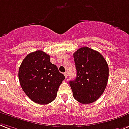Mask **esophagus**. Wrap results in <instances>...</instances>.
I'll return each mask as SVG.
<instances>
[{
  "label": "esophagus",
  "instance_id": "esophagus-1",
  "mask_svg": "<svg viewBox=\"0 0 129 129\" xmlns=\"http://www.w3.org/2000/svg\"><path fill=\"white\" fill-rule=\"evenodd\" d=\"M64 77H65V78H67L68 77V73L66 72V73H64Z\"/></svg>",
  "mask_w": 129,
  "mask_h": 129
}]
</instances>
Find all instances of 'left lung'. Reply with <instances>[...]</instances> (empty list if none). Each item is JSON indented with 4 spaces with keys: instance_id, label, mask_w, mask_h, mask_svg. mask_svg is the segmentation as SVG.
<instances>
[{
    "instance_id": "obj_1",
    "label": "left lung",
    "mask_w": 129,
    "mask_h": 129,
    "mask_svg": "<svg viewBox=\"0 0 129 129\" xmlns=\"http://www.w3.org/2000/svg\"><path fill=\"white\" fill-rule=\"evenodd\" d=\"M77 79L69 82L73 96L77 101L90 104L102 95L109 79V66L103 55L87 47L73 54Z\"/></svg>"
}]
</instances>
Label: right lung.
<instances>
[{"mask_svg":"<svg viewBox=\"0 0 129 129\" xmlns=\"http://www.w3.org/2000/svg\"><path fill=\"white\" fill-rule=\"evenodd\" d=\"M18 79L22 90L36 103L47 105L56 97L64 76L50 56L42 50L31 52L22 60L18 70Z\"/></svg>","mask_w":129,"mask_h":129,"instance_id":"1","label":"right lung"}]
</instances>
